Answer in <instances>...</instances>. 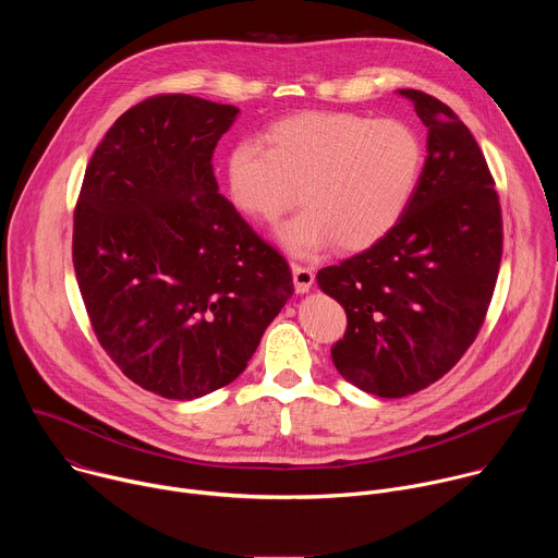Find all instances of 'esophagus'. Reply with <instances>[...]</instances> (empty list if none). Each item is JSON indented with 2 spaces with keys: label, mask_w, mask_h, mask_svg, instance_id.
<instances>
[{
  "label": "esophagus",
  "mask_w": 558,
  "mask_h": 558,
  "mask_svg": "<svg viewBox=\"0 0 558 558\" xmlns=\"http://www.w3.org/2000/svg\"><path fill=\"white\" fill-rule=\"evenodd\" d=\"M293 271V284L298 293H306L315 280V274L311 267H302V265H291Z\"/></svg>",
  "instance_id": "1"
}]
</instances>
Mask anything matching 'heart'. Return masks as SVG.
<instances>
[{
    "mask_svg": "<svg viewBox=\"0 0 558 558\" xmlns=\"http://www.w3.org/2000/svg\"><path fill=\"white\" fill-rule=\"evenodd\" d=\"M263 144L241 138L227 149L225 190L238 211L260 222H278L302 198L306 209L280 229L295 256L333 241L347 252L375 245L407 211L424 163L411 125L353 112L282 119Z\"/></svg>",
    "mask_w": 558,
    "mask_h": 558,
    "instance_id": "obj_1",
    "label": "heart"
}]
</instances>
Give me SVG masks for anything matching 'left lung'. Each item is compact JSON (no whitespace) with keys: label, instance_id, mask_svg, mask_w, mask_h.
<instances>
[{"label":"left lung","instance_id":"8db88e82","mask_svg":"<svg viewBox=\"0 0 558 558\" xmlns=\"http://www.w3.org/2000/svg\"><path fill=\"white\" fill-rule=\"evenodd\" d=\"M400 97L428 128L413 198L373 247L315 276L347 311V333L331 349L336 368L377 397L417 392L461 360L486 320L504 252L501 203L482 147L439 99Z\"/></svg>","mask_w":558,"mask_h":558}]
</instances>
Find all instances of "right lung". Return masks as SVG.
Segmentation results:
<instances>
[{
  "mask_svg": "<svg viewBox=\"0 0 558 558\" xmlns=\"http://www.w3.org/2000/svg\"><path fill=\"white\" fill-rule=\"evenodd\" d=\"M238 108L156 95L86 168L72 263L104 351L141 388L196 400L241 375L293 295L289 263L218 194L211 156Z\"/></svg>",
  "mask_w": 558,
  "mask_h": 558,
  "instance_id": "1",
  "label": "right lung"
}]
</instances>
